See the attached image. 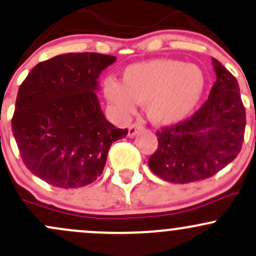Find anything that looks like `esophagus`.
Returning <instances> with one entry per match:
<instances>
[{
	"instance_id": "obj_1",
	"label": "esophagus",
	"mask_w": 256,
	"mask_h": 256,
	"mask_svg": "<svg viewBox=\"0 0 256 256\" xmlns=\"http://www.w3.org/2000/svg\"><path fill=\"white\" fill-rule=\"evenodd\" d=\"M142 128V126L140 125V124H132V125L128 126V136L130 137V138H132V137L136 136L137 131H140Z\"/></svg>"
}]
</instances>
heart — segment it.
Masks as SVG:
<instances>
[{"mask_svg": "<svg viewBox=\"0 0 256 256\" xmlns=\"http://www.w3.org/2000/svg\"><path fill=\"white\" fill-rule=\"evenodd\" d=\"M206 86V74L196 64L156 58L128 66L122 72V82L106 78L103 91L119 116H128L137 103H146L152 122L175 125L194 112Z\"/></svg>", "mask_w": 256, "mask_h": 256, "instance_id": "heart-1", "label": "heart"}]
</instances>
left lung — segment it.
I'll return each mask as SVG.
<instances>
[{"instance_id": "obj_1", "label": "left lung", "mask_w": 256, "mask_h": 256, "mask_svg": "<svg viewBox=\"0 0 256 256\" xmlns=\"http://www.w3.org/2000/svg\"><path fill=\"white\" fill-rule=\"evenodd\" d=\"M216 81L209 98L190 119L158 131V150L150 169L165 181L190 184L214 176L243 144L246 109L237 80L212 58Z\"/></svg>"}]
</instances>
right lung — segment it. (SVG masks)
<instances>
[{"mask_svg": "<svg viewBox=\"0 0 256 256\" xmlns=\"http://www.w3.org/2000/svg\"><path fill=\"white\" fill-rule=\"evenodd\" d=\"M116 57L64 53L38 63L19 87L12 131L25 166L60 188L102 175L112 143L128 134L106 119L98 78Z\"/></svg>", "mask_w": 256, "mask_h": 256, "instance_id": "right-lung-1", "label": "right lung"}]
</instances>
